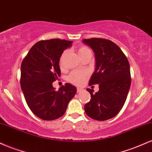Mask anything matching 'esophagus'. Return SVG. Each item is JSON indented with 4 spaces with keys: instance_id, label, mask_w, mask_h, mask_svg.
<instances>
[{
    "instance_id": "obj_1",
    "label": "esophagus",
    "mask_w": 152,
    "mask_h": 152,
    "mask_svg": "<svg viewBox=\"0 0 152 152\" xmlns=\"http://www.w3.org/2000/svg\"><path fill=\"white\" fill-rule=\"evenodd\" d=\"M82 91H83V89H82L81 88H77V92H78V93H81Z\"/></svg>"
}]
</instances>
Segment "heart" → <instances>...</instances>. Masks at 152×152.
<instances>
[{
	"instance_id": "b5f03b06",
	"label": "heart",
	"mask_w": 152,
	"mask_h": 152,
	"mask_svg": "<svg viewBox=\"0 0 152 152\" xmlns=\"http://www.w3.org/2000/svg\"><path fill=\"white\" fill-rule=\"evenodd\" d=\"M88 53H91V50L88 48V47L81 46L78 48V53L81 58ZM66 54H67V51H64V53H62L61 56L60 61H59V64H60L61 67H64V60H65ZM88 76V74L86 71H76L72 72L70 75H69L68 80H69V81L71 82V83H73V84L76 85V86H81V85L83 84L84 82L86 81Z\"/></svg>"
}]
</instances>
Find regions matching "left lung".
<instances>
[{
	"instance_id": "8db88e82",
	"label": "left lung",
	"mask_w": 152,
	"mask_h": 152,
	"mask_svg": "<svg viewBox=\"0 0 152 152\" xmlns=\"http://www.w3.org/2000/svg\"><path fill=\"white\" fill-rule=\"evenodd\" d=\"M95 53V71L88 85L99 84V91L87 88L90 102L85 104L86 115L97 121H105L118 114L126 102L131 86L129 63L116 43L107 39H83Z\"/></svg>"
}]
</instances>
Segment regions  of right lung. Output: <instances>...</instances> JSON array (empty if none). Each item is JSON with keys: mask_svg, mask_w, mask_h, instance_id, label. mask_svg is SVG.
I'll list each match as a JSON object with an SVG mask.
<instances>
[{"mask_svg": "<svg viewBox=\"0 0 152 152\" xmlns=\"http://www.w3.org/2000/svg\"><path fill=\"white\" fill-rule=\"evenodd\" d=\"M72 43L58 38L38 41L21 64L20 86L26 102L31 111L43 120L62 116L76 93V88L70 83L58 91L53 86V82L60 77L61 56Z\"/></svg>", "mask_w": 152, "mask_h": 152, "instance_id": "add662e5", "label": "right lung"}]
</instances>
